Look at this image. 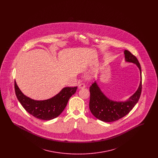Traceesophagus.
I'll return each mask as SVG.
<instances>
[{
    "label": "esophagus",
    "instance_id": "1",
    "mask_svg": "<svg viewBox=\"0 0 158 158\" xmlns=\"http://www.w3.org/2000/svg\"><path fill=\"white\" fill-rule=\"evenodd\" d=\"M85 88V85L84 83H81L78 85V88L80 89H83V88Z\"/></svg>",
    "mask_w": 158,
    "mask_h": 158
}]
</instances>
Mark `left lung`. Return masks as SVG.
Here are the masks:
<instances>
[{"label":"left lung","instance_id":"obj_1","mask_svg":"<svg viewBox=\"0 0 158 158\" xmlns=\"http://www.w3.org/2000/svg\"><path fill=\"white\" fill-rule=\"evenodd\" d=\"M126 62L135 64L140 71V81L135 93L126 101H114L108 98L101 90L97 81L89 88V109L95 117L104 122L118 120L128 114L137 103L142 91V72L137 58L128 50L124 51Z\"/></svg>","mask_w":158,"mask_h":158}]
</instances>
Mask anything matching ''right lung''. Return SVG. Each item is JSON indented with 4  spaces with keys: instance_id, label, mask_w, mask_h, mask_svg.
Instances as JSON below:
<instances>
[{
    "instance_id": "1",
    "label": "right lung",
    "mask_w": 158,
    "mask_h": 158,
    "mask_svg": "<svg viewBox=\"0 0 158 158\" xmlns=\"http://www.w3.org/2000/svg\"><path fill=\"white\" fill-rule=\"evenodd\" d=\"M77 89V87H65L52 98L38 101L25 95L15 81V94L23 108L31 115L42 120H50L57 117Z\"/></svg>"
}]
</instances>
